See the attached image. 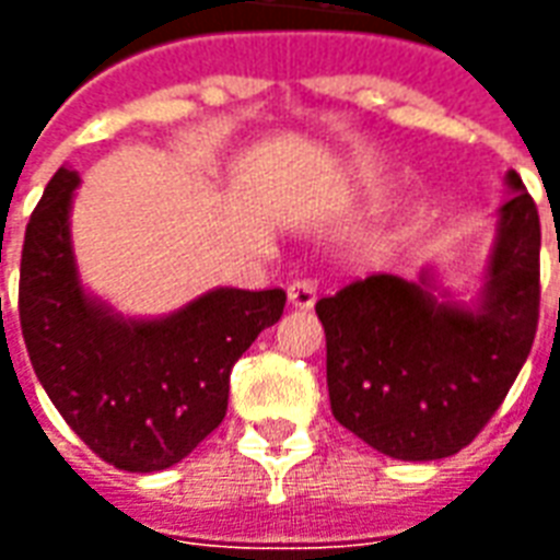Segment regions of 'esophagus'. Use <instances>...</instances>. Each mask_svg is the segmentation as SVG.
Instances as JSON below:
<instances>
[{"mask_svg": "<svg viewBox=\"0 0 560 560\" xmlns=\"http://www.w3.org/2000/svg\"><path fill=\"white\" fill-rule=\"evenodd\" d=\"M288 300H291L293 308H312L317 300L315 281H308V279L291 281V284H288Z\"/></svg>", "mask_w": 560, "mask_h": 560, "instance_id": "34e87169", "label": "esophagus"}]
</instances>
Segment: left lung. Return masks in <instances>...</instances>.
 I'll return each mask as SVG.
<instances>
[{
    "label": "left lung",
    "mask_w": 560,
    "mask_h": 560,
    "mask_svg": "<svg viewBox=\"0 0 560 560\" xmlns=\"http://www.w3.org/2000/svg\"><path fill=\"white\" fill-rule=\"evenodd\" d=\"M470 305L420 281L369 276L317 300L332 417L377 453L432 462L468 446L528 360L540 317V215L516 171ZM560 260V248H558Z\"/></svg>",
    "instance_id": "8db88e82"
}]
</instances>
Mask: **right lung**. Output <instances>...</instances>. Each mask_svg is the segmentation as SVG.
<instances>
[{
  "label": "right lung",
  "instance_id": "add662e5",
  "mask_svg": "<svg viewBox=\"0 0 560 560\" xmlns=\"http://www.w3.org/2000/svg\"><path fill=\"white\" fill-rule=\"evenodd\" d=\"M78 185L59 167L26 224L23 341L56 411L95 456L131 474L164 470L219 429L233 363L288 296L215 288L173 315L122 317L80 284L68 221Z\"/></svg>",
  "mask_w": 560,
  "mask_h": 560
}]
</instances>
